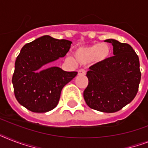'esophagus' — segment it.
<instances>
[{"instance_id": "1", "label": "esophagus", "mask_w": 148, "mask_h": 148, "mask_svg": "<svg viewBox=\"0 0 148 148\" xmlns=\"http://www.w3.org/2000/svg\"><path fill=\"white\" fill-rule=\"evenodd\" d=\"M86 74V71L84 70H79L78 71V75H85Z\"/></svg>"}]
</instances>
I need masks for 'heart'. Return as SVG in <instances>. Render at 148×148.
Masks as SVG:
<instances>
[{
	"label": "heart",
	"mask_w": 148,
	"mask_h": 148,
	"mask_svg": "<svg viewBox=\"0 0 148 148\" xmlns=\"http://www.w3.org/2000/svg\"><path fill=\"white\" fill-rule=\"evenodd\" d=\"M110 51L111 49L108 43L93 44L88 46H81L74 51V60L80 64H86L91 60L100 62L106 60L109 57ZM66 60L72 64L75 62L74 58L71 57H67Z\"/></svg>",
	"instance_id": "obj_1"
}]
</instances>
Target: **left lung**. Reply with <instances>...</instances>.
I'll return each instance as SVG.
<instances>
[{
	"instance_id": "1",
	"label": "left lung",
	"mask_w": 148,
	"mask_h": 148,
	"mask_svg": "<svg viewBox=\"0 0 148 148\" xmlns=\"http://www.w3.org/2000/svg\"><path fill=\"white\" fill-rule=\"evenodd\" d=\"M104 41L113 45L114 56L89 67L88 85L84 91V98L92 109L114 113L135 97L141 77L140 62L128 44L114 39Z\"/></svg>"
}]
</instances>
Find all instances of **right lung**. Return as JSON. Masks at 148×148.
<instances>
[{"label":"right lung","mask_w":148,"mask_h":148,"mask_svg":"<svg viewBox=\"0 0 148 148\" xmlns=\"http://www.w3.org/2000/svg\"><path fill=\"white\" fill-rule=\"evenodd\" d=\"M72 42L45 35L26 44L15 61L12 84L21 105L35 113H45L58 105L62 88L77 74L47 64L64 58Z\"/></svg>","instance_id":"obj_1"}]
</instances>
